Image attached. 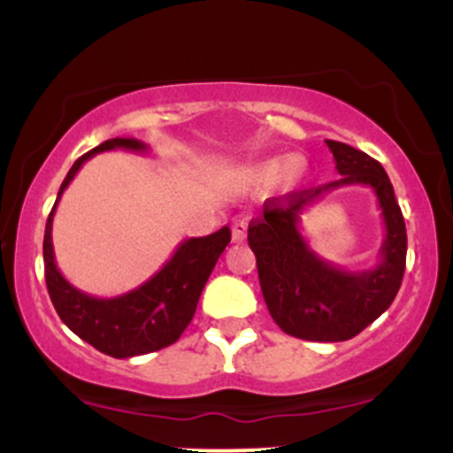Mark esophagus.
<instances>
[{
  "label": "esophagus",
  "instance_id": "34e87169",
  "mask_svg": "<svg viewBox=\"0 0 453 453\" xmlns=\"http://www.w3.org/2000/svg\"><path fill=\"white\" fill-rule=\"evenodd\" d=\"M245 236H248V221H245V219H236V221L232 223V241H234V243H243Z\"/></svg>",
  "mask_w": 453,
  "mask_h": 453
}]
</instances>
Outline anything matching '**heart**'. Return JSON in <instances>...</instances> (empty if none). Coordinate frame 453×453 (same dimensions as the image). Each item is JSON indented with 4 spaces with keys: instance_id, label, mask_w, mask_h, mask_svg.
<instances>
[{
    "instance_id": "heart-1",
    "label": "heart",
    "mask_w": 453,
    "mask_h": 453,
    "mask_svg": "<svg viewBox=\"0 0 453 453\" xmlns=\"http://www.w3.org/2000/svg\"><path fill=\"white\" fill-rule=\"evenodd\" d=\"M307 173V162L298 155L291 157H269L250 164L245 168V180L254 186H269L278 180V184L294 188Z\"/></svg>"
}]
</instances>
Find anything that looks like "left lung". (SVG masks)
Instances as JSON below:
<instances>
[{
    "label": "left lung",
    "mask_w": 453,
    "mask_h": 453,
    "mask_svg": "<svg viewBox=\"0 0 453 453\" xmlns=\"http://www.w3.org/2000/svg\"><path fill=\"white\" fill-rule=\"evenodd\" d=\"M340 180L304 193L269 199L252 219L248 243L273 322L309 342H344L362 333L395 300L405 272L408 234L390 180L377 159L344 142L326 140ZM370 185L382 208L387 236L374 268L346 273L319 259L299 234V214L342 185Z\"/></svg>",
    "instance_id": "obj_1"
}]
</instances>
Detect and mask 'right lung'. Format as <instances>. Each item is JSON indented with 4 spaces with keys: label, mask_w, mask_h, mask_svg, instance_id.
<instances>
[{
    "label": "right lung",
    "mask_w": 453,
    "mask_h": 453,
    "mask_svg": "<svg viewBox=\"0 0 453 453\" xmlns=\"http://www.w3.org/2000/svg\"><path fill=\"white\" fill-rule=\"evenodd\" d=\"M113 149L146 153L149 146L135 138H113L91 149L83 157L74 162L67 177L63 180L58 197L45 223L43 236V263L45 285L50 300L57 309L58 318L74 331L81 340L98 349L100 353L111 355L116 359H129L135 355L153 353L175 344L184 328L188 326L197 311L199 296L217 265L219 256L230 243V227L201 239L181 241L175 254L166 260L155 276L144 285L116 296V298H96L76 289L63 278L54 260L52 248V219L63 190L70 186L76 173L96 153Z\"/></svg>",
    "instance_id": "add662e5"
}]
</instances>
